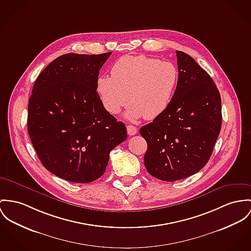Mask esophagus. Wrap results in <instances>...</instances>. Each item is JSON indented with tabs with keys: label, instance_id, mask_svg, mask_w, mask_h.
I'll list each match as a JSON object with an SVG mask.
<instances>
[{
	"label": "esophagus",
	"instance_id": "34e87169",
	"mask_svg": "<svg viewBox=\"0 0 251 251\" xmlns=\"http://www.w3.org/2000/svg\"><path fill=\"white\" fill-rule=\"evenodd\" d=\"M127 132L129 135H135L137 133V128L133 126V125H128L127 126Z\"/></svg>",
	"mask_w": 251,
	"mask_h": 251
}]
</instances>
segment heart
<instances>
[{
  "instance_id": "obj_1",
  "label": "heart",
  "mask_w": 251,
  "mask_h": 251,
  "mask_svg": "<svg viewBox=\"0 0 251 251\" xmlns=\"http://www.w3.org/2000/svg\"><path fill=\"white\" fill-rule=\"evenodd\" d=\"M111 75L112 77L98 78L97 93L105 109L113 115L130 101L132 106L126 114L130 119H154L163 114L178 83V71L172 62L145 55L118 59Z\"/></svg>"
}]
</instances>
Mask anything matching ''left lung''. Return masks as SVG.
Returning <instances> with one entry per match:
<instances>
[{
  "label": "left lung",
  "instance_id": "obj_1",
  "mask_svg": "<svg viewBox=\"0 0 251 251\" xmlns=\"http://www.w3.org/2000/svg\"><path fill=\"white\" fill-rule=\"evenodd\" d=\"M178 83L167 110L140 128L147 142V172L175 181L209 160L222 127V100L210 75L187 53L176 50Z\"/></svg>",
  "mask_w": 251,
  "mask_h": 251
}]
</instances>
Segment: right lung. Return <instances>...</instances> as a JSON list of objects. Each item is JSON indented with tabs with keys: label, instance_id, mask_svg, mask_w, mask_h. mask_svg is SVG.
Wrapping results in <instances>:
<instances>
[{
	"label": "right lung",
	"instance_id": "add662e5",
	"mask_svg": "<svg viewBox=\"0 0 251 251\" xmlns=\"http://www.w3.org/2000/svg\"><path fill=\"white\" fill-rule=\"evenodd\" d=\"M111 54L59 56L39 75L28 100L27 131L39 159L71 182L99 178L110 152L127 138L124 123L106 111L97 92Z\"/></svg>",
	"mask_w": 251,
	"mask_h": 251
}]
</instances>
